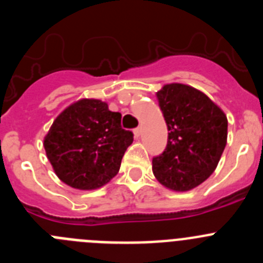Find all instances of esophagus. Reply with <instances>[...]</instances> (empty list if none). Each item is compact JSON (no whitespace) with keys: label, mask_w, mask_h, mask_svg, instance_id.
I'll return each instance as SVG.
<instances>
[{"label":"esophagus","mask_w":263,"mask_h":263,"mask_svg":"<svg viewBox=\"0 0 263 263\" xmlns=\"http://www.w3.org/2000/svg\"><path fill=\"white\" fill-rule=\"evenodd\" d=\"M141 133H142V127H136V129H134V136H136L137 138L141 136Z\"/></svg>","instance_id":"obj_1"}]
</instances>
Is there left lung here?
<instances>
[{
  "instance_id": "8db88e82",
  "label": "left lung",
  "mask_w": 263,
  "mask_h": 263,
  "mask_svg": "<svg viewBox=\"0 0 263 263\" xmlns=\"http://www.w3.org/2000/svg\"><path fill=\"white\" fill-rule=\"evenodd\" d=\"M157 99L168 129L153 173L173 191H190L210 178L227 145L228 120L208 96L184 84H167Z\"/></svg>"
}]
</instances>
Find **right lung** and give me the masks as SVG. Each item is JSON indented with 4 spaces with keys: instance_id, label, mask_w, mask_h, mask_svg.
Returning a JSON list of instances; mask_svg holds the SVG:
<instances>
[{
    "instance_id": "add662e5",
    "label": "right lung",
    "mask_w": 263,
    "mask_h": 263,
    "mask_svg": "<svg viewBox=\"0 0 263 263\" xmlns=\"http://www.w3.org/2000/svg\"><path fill=\"white\" fill-rule=\"evenodd\" d=\"M133 133L121 127V113L101 100L83 99L53 121L45 150L62 182L78 190H95L117 175Z\"/></svg>"
}]
</instances>
